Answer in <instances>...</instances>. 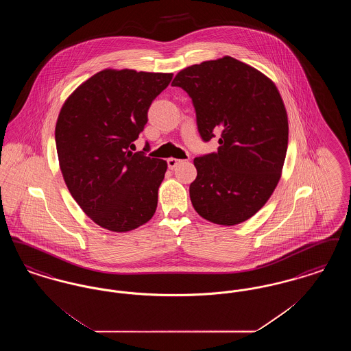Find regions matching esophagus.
<instances>
[{
    "mask_svg": "<svg viewBox=\"0 0 351 351\" xmlns=\"http://www.w3.org/2000/svg\"><path fill=\"white\" fill-rule=\"evenodd\" d=\"M182 160H179V159H175V158H169L167 160L168 168L169 169H173V168L176 167L179 163H180Z\"/></svg>",
    "mask_w": 351,
    "mask_h": 351,
    "instance_id": "esophagus-1",
    "label": "esophagus"
}]
</instances>
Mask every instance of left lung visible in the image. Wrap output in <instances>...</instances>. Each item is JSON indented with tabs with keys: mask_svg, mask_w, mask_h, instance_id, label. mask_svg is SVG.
<instances>
[{
	"mask_svg": "<svg viewBox=\"0 0 351 351\" xmlns=\"http://www.w3.org/2000/svg\"><path fill=\"white\" fill-rule=\"evenodd\" d=\"M172 86L192 99L204 142L217 152L195 158L189 196L201 217L233 226L252 217L279 183L288 146V119L275 84L232 56L180 71Z\"/></svg>",
	"mask_w": 351,
	"mask_h": 351,
	"instance_id": "8db88e82",
	"label": "left lung"
}]
</instances>
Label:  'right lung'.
Returning a JSON list of instances; mask_svg holds the SVG:
<instances>
[{"label":"right lung","instance_id":"right-lung-1","mask_svg":"<svg viewBox=\"0 0 351 351\" xmlns=\"http://www.w3.org/2000/svg\"><path fill=\"white\" fill-rule=\"evenodd\" d=\"M172 73L104 69L64 102L55 128L59 165L72 197L99 226L125 233L150 219L167 162L132 152L151 102Z\"/></svg>","mask_w":351,"mask_h":351}]
</instances>
